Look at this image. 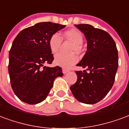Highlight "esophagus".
Instances as JSON below:
<instances>
[{
    "instance_id": "34e87169",
    "label": "esophagus",
    "mask_w": 129,
    "mask_h": 129,
    "mask_svg": "<svg viewBox=\"0 0 129 129\" xmlns=\"http://www.w3.org/2000/svg\"><path fill=\"white\" fill-rule=\"evenodd\" d=\"M67 72H69V70H67V69H62V73H63L64 74H67Z\"/></svg>"
}]
</instances>
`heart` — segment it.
<instances>
[{
    "instance_id": "b5f03b06",
    "label": "heart",
    "mask_w": 129,
    "mask_h": 129,
    "mask_svg": "<svg viewBox=\"0 0 129 129\" xmlns=\"http://www.w3.org/2000/svg\"><path fill=\"white\" fill-rule=\"evenodd\" d=\"M64 35L68 39L74 43L71 50L76 51V52H80L82 50V45L83 43L82 34L79 30L73 29L66 31ZM62 41V37L58 33H55L51 36L49 40V45L52 53H55L58 52L60 47ZM78 56L75 53L66 54L63 53H58L55 55L54 62L57 65L60 66L64 68H68L76 63L78 61Z\"/></svg>"
}]
</instances>
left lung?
I'll list each match as a JSON object with an SVG mask.
<instances>
[{
  "label": "left lung",
  "instance_id": "8db88e82",
  "mask_svg": "<svg viewBox=\"0 0 129 129\" xmlns=\"http://www.w3.org/2000/svg\"><path fill=\"white\" fill-rule=\"evenodd\" d=\"M85 36L87 50L77 66V81L70 86L72 93L82 103L93 104L102 100L112 88L118 67L115 43L109 33L87 24L75 25Z\"/></svg>",
  "mask_w": 129,
  "mask_h": 129
}]
</instances>
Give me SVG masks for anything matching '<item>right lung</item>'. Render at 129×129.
Returning a JSON list of instances; mask_svg holds the SVG:
<instances>
[{"mask_svg":"<svg viewBox=\"0 0 129 129\" xmlns=\"http://www.w3.org/2000/svg\"><path fill=\"white\" fill-rule=\"evenodd\" d=\"M65 25L51 22H39L22 30L15 38L9 53L11 86L18 98L29 104L46 99L53 81L62 76L60 67H49L52 63L49 40L51 36Z\"/></svg>","mask_w":129,"mask_h":129,"instance_id":"obj_1","label":"right lung"}]
</instances>
